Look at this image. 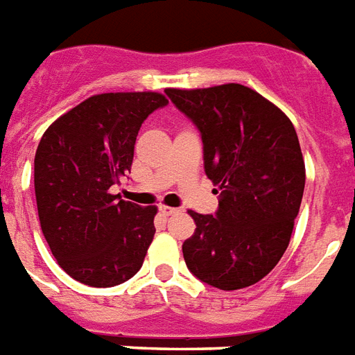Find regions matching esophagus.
Listing matches in <instances>:
<instances>
[{
	"instance_id": "1",
	"label": "esophagus",
	"mask_w": 355,
	"mask_h": 355,
	"mask_svg": "<svg viewBox=\"0 0 355 355\" xmlns=\"http://www.w3.org/2000/svg\"><path fill=\"white\" fill-rule=\"evenodd\" d=\"M160 213H162V215H166V217H169V215H177V213H180V209H178V207H171V206H160Z\"/></svg>"
}]
</instances>
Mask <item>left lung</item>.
Masks as SVG:
<instances>
[{"instance_id": "obj_1", "label": "left lung", "mask_w": 355, "mask_h": 355, "mask_svg": "<svg viewBox=\"0 0 355 355\" xmlns=\"http://www.w3.org/2000/svg\"><path fill=\"white\" fill-rule=\"evenodd\" d=\"M166 94L200 131L204 169L220 191L215 215L189 209L197 227L184 261L209 286H252L281 261L301 207L306 175L295 128L241 83Z\"/></svg>"}]
</instances>
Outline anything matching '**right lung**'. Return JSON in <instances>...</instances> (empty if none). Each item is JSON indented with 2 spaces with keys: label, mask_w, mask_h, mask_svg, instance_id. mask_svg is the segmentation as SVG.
I'll use <instances>...</instances> for the list:
<instances>
[{
  "label": "right lung",
  "mask_w": 355,
  "mask_h": 355,
  "mask_svg": "<svg viewBox=\"0 0 355 355\" xmlns=\"http://www.w3.org/2000/svg\"><path fill=\"white\" fill-rule=\"evenodd\" d=\"M168 105L160 93L87 98L43 132L34 191L43 237L58 264L94 288L122 284L142 268L157 206L120 200L111 187L131 171L144 120Z\"/></svg>",
  "instance_id": "right-lung-1"
}]
</instances>
